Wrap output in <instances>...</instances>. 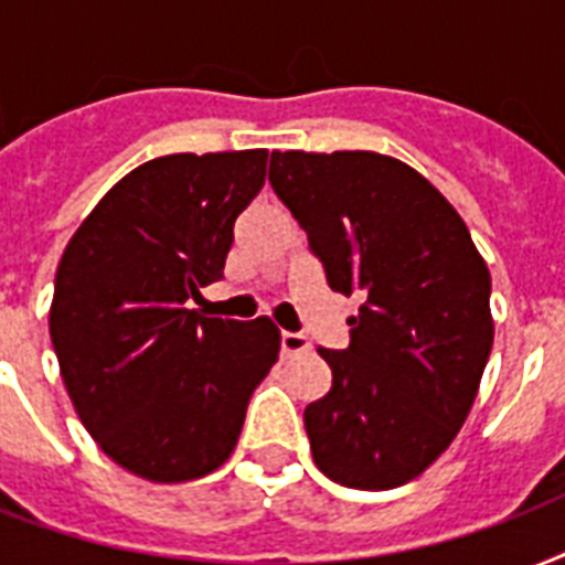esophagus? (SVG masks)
<instances>
[{
    "mask_svg": "<svg viewBox=\"0 0 565 565\" xmlns=\"http://www.w3.org/2000/svg\"><path fill=\"white\" fill-rule=\"evenodd\" d=\"M308 349L310 340L305 334H292V331L281 334V358H296V354H305Z\"/></svg>",
    "mask_w": 565,
    "mask_h": 565,
    "instance_id": "34e87169",
    "label": "esophagus"
}]
</instances>
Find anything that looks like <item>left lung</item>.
Returning a JSON list of instances; mask_svg holds the SVG:
<instances>
[{
	"label": "left lung",
	"mask_w": 565,
	"mask_h": 565,
	"mask_svg": "<svg viewBox=\"0 0 565 565\" xmlns=\"http://www.w3.org/2000/svg\"><path fill=\"white\" fill-rule=\"evenodd\" d=\"M269 184L358 296L352 343L319 349L331 390L305 407L319 472L352 490L419 478L463 428L492 349L490 269L425 175L377 152H273Z\"/></svg>",
	"instance_id": "1"
}]
</instances>
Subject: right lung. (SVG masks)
<instances>
[{
  "label": "right lung",
  "instance_id": "obj_1",
  "mask_svg": "<svg viewBox=\"0 0 565 565\" xmlns=\"http://www.w3.org/2000/svg\"><path fill=\"white\" fill-rule=\"evenodd\" d=\"M266 158L243 149L140 163L102 195L57 264L49 334L70 402L102 451L146 481L220 469L278 361L281 331L269 317L188 310L222 278Z\"/></svg>",
  "mask_w": 565,
  "mask_h": 565
}]
</instances>
